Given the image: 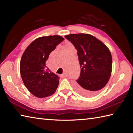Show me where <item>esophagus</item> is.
Listing matches in <instances>:
<instances>
[{
	"mask_svg": "<svg viewBox=\"0 0 133 133\" xmlns=\"http://www.w3.org/2000/svg\"><path fill=\"white\" fill-rule=\"evenodd\" d=\"M67 76H68V74H67V73H66H66H64L62 75V77H66Z\"/></svg>",
	"mask_w": 133,
	"mask_h": 133,
	"instance_id": "34e87169",
	"label": "esophagus"
}]
</instances>
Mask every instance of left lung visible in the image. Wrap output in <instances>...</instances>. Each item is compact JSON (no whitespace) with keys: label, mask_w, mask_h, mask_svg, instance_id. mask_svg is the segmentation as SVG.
I'll return each instance as SVG.
<instances>
[{"label":"left lung","mask_w":133,"mask_h":133,"mask_svg":"<svg viewBox=\"0 0 133 133\" xmlns=\"http://www.w3.org/2000/svg\"><path fill=\"white\" fill-rule=\"evenodd\" d=\"M64 37L77 50L81 67L75 88L85 96L97 94L107 84L112 71L111 54L103 42L89 34H70Z\"/></svg>","instance_id":"8db88e82"}]
</instances>
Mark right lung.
<instances>
[{
    "instance_id": "obj_1",
    "label": "right lung",
    "mask_w": 133,
    "mask_h": 133,
    "mask_svg": "<svg viewBox=\"0 0 133 133\" xmlns=\"http://www.w3.org/2000/svg\"><path fill=\"white\" fill-rule=\"evenodd\" d=\"M64 40L60 36H49L36 38L23 52L20 62L22 79L34 96L43 98L55 92L59 77L45 65L49 54Z\"/></svg>"
}]
</instances>
